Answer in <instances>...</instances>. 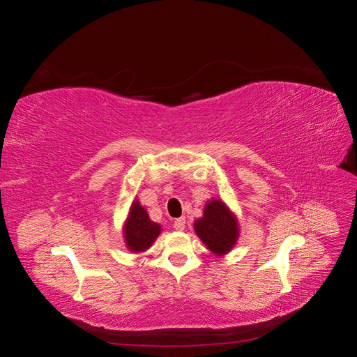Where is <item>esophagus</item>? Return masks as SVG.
Listing matches in <instances>:
<instances>
[{
    "instance_id": "esophagus-1",
    "label": "esophagus",
    "mask_w": 357,
    "mask_h": 357,
    "mask_svg": "<svg viewBox=\"0 0 357 357\" xmlns=\"http://www.w3.org/2000/svg\"><path fill=\"white\" fill-rule=\"evenodd\" d=\"M185 225H186V219L178 218V219L174 220V229L176 231H183V229H185Z\"/></svg>"
}]
</instances>
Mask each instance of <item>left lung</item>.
<instances>
[{
    "label": "left lung",
    "mask_w": 357,
    "mask_h": 357,
    "mask_svg": "<svg viewBox=\"0 0 357 357\" xmlns=\"http://www.w3.org/2000/svg\"><path fill=\"white\" fill-rule=\"evenodd\" d=\"M193 228L208 250L218 256L229 253L240 235L235 214L220 199L207 202L204 215L195 222Z\"/></svg>",
    "instance_id": "8db88e82"
}]
</instances>
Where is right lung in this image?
Here are the masks:
<instances>
[{
	"label": "right lung",
	"instance_id": "1",
	"mask_svg": "<svg viewBox=\"0 0 357 357\" xmlns=\"http://www.w3.org/2000/svg\"><path fill=\"white\" fill-rule=\"evenodd\" d=\"M160 234V225L150 220L144 207L135 199L123 225L125 244L132 253L146 252Z\"/></svg>",
	"mask_w": 357,
	"mask_h": 357
}]
</instances>
